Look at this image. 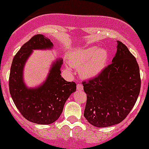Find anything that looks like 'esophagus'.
<instances>
[{
    "mask_svg": "<svg viewBox=\"0 0 149 149\" xmlns=\"http://www.w3.org/2000/svg\"><path fill=\"white\" fill-rule=\"evenodd\" d=\"M83 88H84V86H83V85H82L81 84H79L77 85V89L79 90V91H80V90L83 89Z\"/></svg>",
    "mask_w": 149,
    "mask_h": 149,
    "instance_id": "34e87169",
    "label": "esophagus"
}]
</instances>
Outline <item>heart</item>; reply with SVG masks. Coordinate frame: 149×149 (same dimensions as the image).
I'll return each instance as SVG.
<instances>
[{"label":"heart","mask_w":149,"mask_h":149,"mask_svg":"<svg viewBox=\"0 0 149 149\" xmlns=\"http://www.w3.org/2000/svg\"><path fill=\"white\" fill-rule=\"evenodd\" d=\"M107 61V51L96 46L76 49L68 57V63L73 67L79 68L80 74L86 78H93L100 74Z\"/></svg>","instance_id":"heart-1"}]
</instances>
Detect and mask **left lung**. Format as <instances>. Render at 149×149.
I'll use <instances>...</instances> for the list:
<instances>
[{
	"mask_svg": "<svg viewBox=\"0 0 149 149\" xmlns=\"http://www.w3.org/2000/svg\"><path fill=\"white\" fill-rule=\"evenodd\" d=\"M141 84L136 58L127 47L118 41L112 63L97 76L82 82L87 98L85 118L97 127L121 123L137 101Z\"/></svg>",
	"mask_w": 149,
	"mask_h": 149,
	"instance_id": "obj_1",
	"label": "left lung"
}]
</instances>
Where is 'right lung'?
Segmentation results:
<instances>
[{"mask_svg":"<svg viewBox=\"0 0 149 149\" xmlns=\"http://www.w3.org/2000/svg\"><path fill=\"white\" fill-rule=\"evenodd\" d=\"M52 47L49 39L36 34L15 55L9 75V91L13 102L22 116L31 123L49 125L61 116L64 104L76 89L75 82L66 81L61 76L60 59L54 63L44 84L37 88H28L23 81V68L32 49Z\"/></svg>","mask_w":149,"mask_h":149,"instance_id":"right-lung-1","label":"right lung"}]
</instances>
